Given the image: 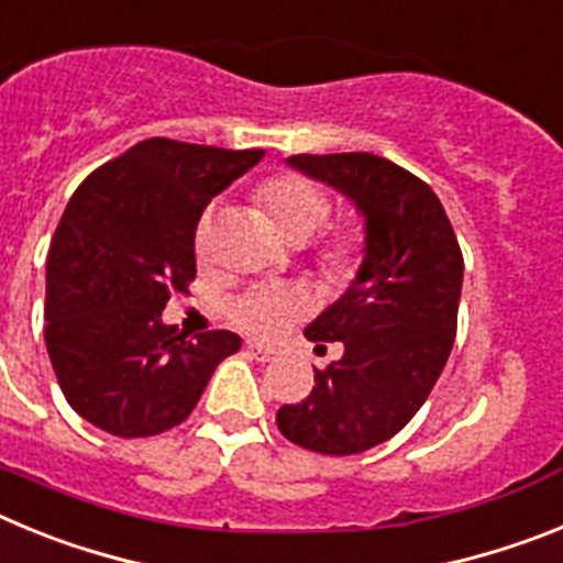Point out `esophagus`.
<instances>
[{"label": "esophagus", "instance_id": "esophagus-1", "mask_svg": "<svg viewBox=\"0 0 563 563\" xmlns=\"http://www.w3.org/2000/svg\"><path fill=\"white\" fill-rule=\"evenodd\" d=\"M245 350L262 363H267V361H273V357H276V350H271V346H262V343H256V341H247Z\"/></svg>", "mask_w": 563, "mask_h": 563}]
</instances>
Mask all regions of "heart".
I'll return each mask as SVG.
<instances>
[{
	"instance_id": "b5f03b06",
	"label": "heart",
	"mask_w": 563,
	"mask_h": 563,
	"mask_svg": "<svg viewBox=\"0 0 563 563\" xmlns=\"http://www.w3.org/2000/svg\"><path fill=\"white\" fill-rule=\"evenodd\" d=\"M258 211L265 213L267 225L273 228L278 239H285L290 245H301L318 228L324 225L330 213V197L307 177L298 174H282L273 180L262 183L256 191ZM197 256L206 258L211 247V213H206L197 225ZM363 231L357 225H346L318 247L316 265L321 276L330 282H343L355 273L363 256ZM310 312V298L296 287L287 285H265L245 292L236 305L231 307V321L245 330L247 335L273 341L287 327Z\"/></svg>"
}]
</instances>
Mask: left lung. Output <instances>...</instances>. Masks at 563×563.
<instances>
[{
    "label": "left lung",
    "mask_w": 563,
    "mask_h": 563,
    "mask_svg": "<svg viewBox=\"0 0 563 563\" xmlns=\"http://www.w3.org/2000/svg\"><path fill=\"white\" fill-rule=\"evenodd\" d=\"M287 166L341 191L363 217V262L335 305L305 330L341 341L316 386L282 406L278 431L307 451L350 456L391 440L420 411L449 361L462 251L431 186L369 152L292 154Z\"/></svg>",
    "instance_id": "left-lung-1"
}]
</instances>
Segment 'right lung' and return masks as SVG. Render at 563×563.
I'll list each match as a JSON object with an SVG mask.
<instances>
[{"label":"right lung","mask_w":563,"mask_h":563,"mask_svg":"<svg viewBox=\"0 0 563 563\" xmlns=\"http://www.w3.org/2000/svg\"><path fill=\"white\" fill-rule=\"evenodd\" d=\"M262 154L148 137L67 202L47 256L44 341L69 406L107 434L134 440L180 426L242 346L228 330L188 341L161 312L197 276L206 206Z\"/></svg>","instance_id":"right-lung-1"}]
</instances>
